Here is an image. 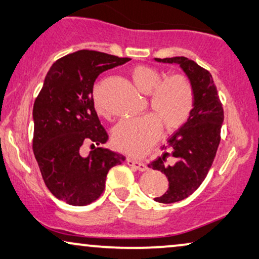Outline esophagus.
<instances>
[{"label": "esophagus", "instance_id": "esophagus-1", "mask_svg": "<svg viewBox=\"0 0 259 259\" xmlns=\"http://www.w3.org/2000/svg\"><path fill=\"white\" fill-rule=\"evenodd\" d=\"M126 163H128L129 166L135 167V169H137V170H140V171H145V170L148 169V166L145 165L144 163L138 162V161H135V159L128 158V159H126Z\"/></svg>", "mask_w": 259, "mask_h": 259}]
</instances>
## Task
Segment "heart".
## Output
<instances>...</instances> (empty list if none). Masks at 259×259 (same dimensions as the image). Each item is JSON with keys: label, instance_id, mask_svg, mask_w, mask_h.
I'll list each match as a JSON object with an SVG mask.
<instances>
[{"label": "heart", "instance_id": "obj_1", "mask_svg": "<svg viewBox=\"0 0 259 259\" xmlns=\"http://www.w3.org/2000/svg\"><path fill=\"white\" fill-rule=\"evenodd\" d=\"M131 79L140 92L148 94L154 114L123 119L112 130V142L118 150L133 156H142L158 140L161 125L167 133L183 126L195 105L192 83L183 74L162 79V74L147 65H137L130 71ZM94 107L97 114L107 116L96 90Z\"/></svg>", "mask_w": 259, "mask_h": 259}]
</instances>
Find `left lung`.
Returning a JSON list of instances; mask_svg holds the SVG:
<instances>
[{"mask_svg": "<svg viewBox=\"0 0 259 259\" xmlns=\"http://www.w3.org/2000/svg\"><path fill=\"white\" fill-rule=\"evenodd\" d=\"M155 60L180 65L195 92V105L188 122L163 145V156L148 165L167 177L169 188L155 201L169 204L189 197L205 180L221 142L224 111L212 76L206 69L184 56ZM169 155L174 158V163H167Z\"/></svg>", "mask_w": 259, "mask_h": 259, "instance_id": "1", "label": "left lung"}]
</instances>
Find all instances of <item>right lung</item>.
I'll return each mask as SVG.
<instances>
[{"instance_id": "1", "label": "right lung", "mask_w": 259, "mask_h": 259, "mask_svg": "<svg viewBox=\"0 0 259 259\" xmlns=\"http://www.w3.org/2000/svg\"><path fill=\"white\" fill-rule=\"evenodd\" d=\"M130 60L95 50L69 54L52 65L36 97L35 158L49 191L70 205L96 201L105 188L108 171L125 159L101 147L108 134L95 110L93 89L98 75ZM88 143L94 150L83 158L80 148Z\"/></svg>"}]
</instances>
